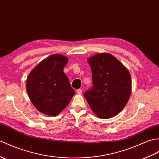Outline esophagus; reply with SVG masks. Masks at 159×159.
<instances>
[{
    "label": "esophagus",
    "instance_id": "34e87169",
    "mask_svg": "<svg viewBox=\"0 0 159 159\" xmlns=\"http://www.w3.org/2000/svg\"><path fill=\"white\" fill-rule=\"evenodd\" d=\"M82 92L83 91H82V90L80 89H77V91H76V93H78V94H79V95L82 93Z\"/></svg>",
    "mask_w": 159,
    "mask_h": 159
}]
</instances>
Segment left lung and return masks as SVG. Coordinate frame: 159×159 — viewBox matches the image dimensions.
Wrapping results in <instances>:
<instances>
[{
	"instance_id": "1",
	"label": "left lung",
	"mask_w": 159,
	"mask_h": 159,
	"mask_svg": "<svg viewBox=\"0 0 159 159\" xmlns=\"http://www.w3.org/2000/svg\"><path fill=\"white\" fill-rule=\"evenodd\" d=\"M92 71L93 87L84 97L93 113L100 119H110L122 111L129 99L131 79L127 68L107 53L87 59Z\"/></svg>"
}]
</instances>
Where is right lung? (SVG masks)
I'll list each match as a JSON object with an SVG mask.
<instances>
[{
	"label": "right lung",
	"instance_id": "1",
	"mask_svg": "<svg viewBox=\"0 0 159 159\" xmlns=\"http://www.w3.org/2000/svg\"><path fill=\"white\" fill-rule=\"evenodd\" d=\"M68 61L61 54H53L32 70L26 80L28 96L39 111L49 116L58 115L75 94L64 72Z\"/></svg>",
	"mask_w": 159,
	"mask_h": 159
}]
</instances>
